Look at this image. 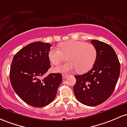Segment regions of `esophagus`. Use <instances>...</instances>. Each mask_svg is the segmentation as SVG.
<instances>
[{"instance_id": "obj_1", "label": "esophagus", "mask_w": 127, "mask_h": 127, "mask_svg": "<svg viewBox=\"0 0 127 127\" xmlns=\"http://www.w3.org/2000/svg\"><path fill=\"white\" fill-rule=\"evenodd\" d=\"M68 76V75H66V74H63L62 75V78H63V79H65L66 77Z\"/></svg>"}]
</instances>
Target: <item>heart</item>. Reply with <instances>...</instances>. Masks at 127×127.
<instances>
[{"label":"heart","mask_w":127,"mask_h":127,"mask_svg":"<svg viewBox=\"0 0 127 127\" xmlns=\"http://www.w3.org/2000/svg\"><path fill=\"white\" fill-rule=\"evenodd\" d=\"M59 48L54 47L48 53L51 62L59 65L68 59L66 63L58 66L55 70L60 72H68L77 69L80 73L87 72L94 65L97 56L96 47L92 44L84 41L69 40L61 44Z\"/></svg>","instance_id":"obj_1"}]
</instances>
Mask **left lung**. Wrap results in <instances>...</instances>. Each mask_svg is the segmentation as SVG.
I'll return each instance as SVG.
<instances>
[{
	"label": "left lung",
	"instance_id": "1",
	"mask_svg": "<svg viewBox=\"0 0 127 127\" xmlns=\"http://www.w3.org/2000/svg\"><path fill=\"white\" fill-rule=\"evenodd\" d=\"M97 56L93 67L83 75H74L76 83L74 93L79 102L88 106L101 104L115 90L120 74L121 65L110 45L98 40H91Z\"/></svg>",
	"mask_w": 127,
	"mask_h": 127
}]
</instances>
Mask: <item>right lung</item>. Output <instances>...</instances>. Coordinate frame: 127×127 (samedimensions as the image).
<instances>
[{"label": "right lung", "mask_w": 127, "mask_h": 127, "mask_svg": "<svg viewBox=\"0 0 127 127\" xmlns=\"http://www.w3.org/2000/svg\"><path fill=\"white\" fill-rule=\"evenodd\" d=\"M50 44L34 42L14 55L9 78L12 88L26 103L42 107L56 97L58 88L62 81L59 73L44 76L50 66L48 53Z\"/></svg>", "instance_id": "obj_1"}]
</instances>
